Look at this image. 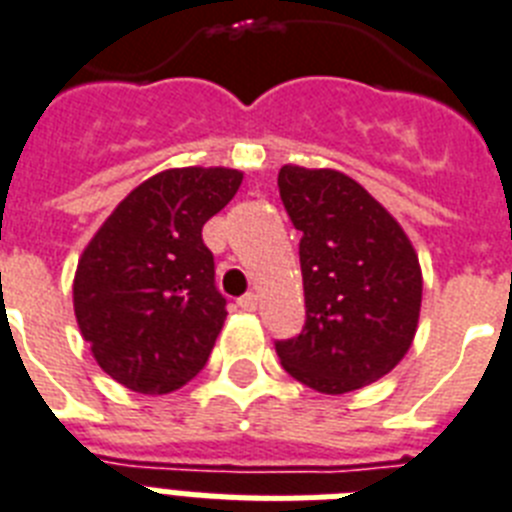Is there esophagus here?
Instances as JSON below:
<instances>
[{"label":"esophagus","mask_w":512,"mask_h":512,"mask_svg":"<svg viewBox=\"0 0 512 512\" xmlns=\"http://www.w3.org/2000/svg\"><path fill=\"white\" fill-rule=\"evenodd\" d=\"M239 309H244V312H255L257 309V296L255 294H244L239 296Z\"/></svg>","instance_id":"34e87169"}]
</instances>
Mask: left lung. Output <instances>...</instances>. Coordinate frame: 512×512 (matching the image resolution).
Here are the masks:
<instances>
[{"label":"left lung","mask_w":512,"mask_h":512,"mask_svg":"<svg viewBox=\"0 0 512 512\" xmlns=\"http://www.w3.org/2000/svg\"><path fill=\"white\" fill-rule=\"evenodd\" d=\"M278 192L299 239L307 320L276 341L294 380L341 395L385 377L414 341L419 257L388 210L351 176L283 166Z\"/></svg>","instance_id":"left-lung-1"}]
</instances>
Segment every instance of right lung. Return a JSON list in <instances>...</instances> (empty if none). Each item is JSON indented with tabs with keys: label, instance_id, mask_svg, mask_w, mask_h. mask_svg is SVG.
<instances>
[{
	"label": "right lung",
	"instance_id": "right-lung-1",
	"mask_svg": "<svg viewBox=\"0 0 512 512\" xmlns=\"http://www.w3.org/2000/svg\"><path fill=\"white\" fill-rule=\"evenodd\" d=\"M242 184L236 169H169L124 197L85 247L75 317L106 375L161 395L205 367L226 320L203 226Z\"/></svg>",
	"mask_w": 512,
	"mask_h": 512
}]
</instances>
